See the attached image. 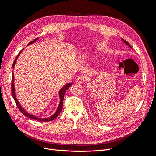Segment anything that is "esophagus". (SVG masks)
Wrapping results in <instances>:
<instances>
[{
    "instance_id": "obj_1",
    "label": "esophagus",
    "mask_w": 156,
    "mask_h": 156,
    "mask_svg": "<svg viewBox=\"0 0 156 156\" xmlns=\"http://www.w3.org/2000/svg\"><path fill=\"white\" fill-rule=\"evenodd\" d=\"M84 80H85V78L84 77H78L75 80V82L77 84H82Z\"/></svg>"
}]
</instances>
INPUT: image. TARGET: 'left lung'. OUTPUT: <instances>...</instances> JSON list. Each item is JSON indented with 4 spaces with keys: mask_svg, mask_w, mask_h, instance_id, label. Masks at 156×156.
Segmentation results:
<instances>
[{
    "mask_svg": "<svg viewBox=\"0 0 156 156\" xmlns=\"http://www.w3.org/2000/svg\"><path fill=\"white\" fill-rule=\"evenodd\" d=\"M122 40H123V39H122ZM123 41H124V43H125V44H127V45H129V47H130L131 48H131V45H130V44H129V43H128V42H127V41H125V40H123Z\"/></svg>",
    "mask_w": 156,
    "mask_h": 156,
    "instance_id": "1",
    "label": "left lung"
}]
</instances>
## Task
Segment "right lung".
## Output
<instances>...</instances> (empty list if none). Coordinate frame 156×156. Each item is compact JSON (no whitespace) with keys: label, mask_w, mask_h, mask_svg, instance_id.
<instances>
[{"label":"right lung","mask_w":156,"mask_h":156,"mask_svg":"<svg viewBox=\"0 0 156 156\" xmlns=\"http://www.w3.org/2000/svg\"><path fill=\"white\" fill-rule=\"evenodd\" d=\"M37 39H34V40H33L32 41H31L30 43H29V44L28 45L32 44V43H34V41H35L36 40H37ZM20 53H21V52H20ZM19 54H19L18 55L16 56L15 60L14 61V63H13V64H12V68H14V66H15V62H16V59H17V58H18V56L19 55ZM71 85H72V83L67 84H66V86H64V87L61 89L60 92H59V97H60V102H59V107H58V110L56 111V112H55V114H54V115H52L51 117H50L49 118H46V119H40V118L36 117H35V116H34V115H30V114L27 113V112H26V111L24 110V109H23V108L21 107V106L20 105L19 102H18L17 99L16 98L15 95L14 76H13V73H12V81H11V93H12V97H13V98H14V100H15V103H16V106H17L18 108L19 109V111H21V112H22V113H23V115H24L25 116H26V117H29V118H31V119H34V120H37V121H42V122L51 121L54 120V119H55L56 117H57L59 115V113H60V112H61V111H62V108H63V101H64V97L65 92L66 91V90H67V89H68L69 87H70Z\"/></svg>","instance_id":"add662e5"}]
</instances>
